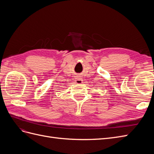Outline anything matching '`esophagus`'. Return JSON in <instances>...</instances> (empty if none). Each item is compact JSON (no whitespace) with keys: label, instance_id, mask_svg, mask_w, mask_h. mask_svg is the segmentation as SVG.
I'll return each instance as SVG.
<instances>
[{"label":"esophagus","instance_id":"1","mask_svg":"<svg viewBox=\"0 0 154 154\" xmlns=\"http://www.w3.org/2000/svg\"><path fill=\"white\" fill-rule=\"evenodd\" d=\"M75 80L77 84H82L83 83V79H82V78H80V76H76Z\"/></svg>","mask_w":154,"mask_h":154}]
</instances>
